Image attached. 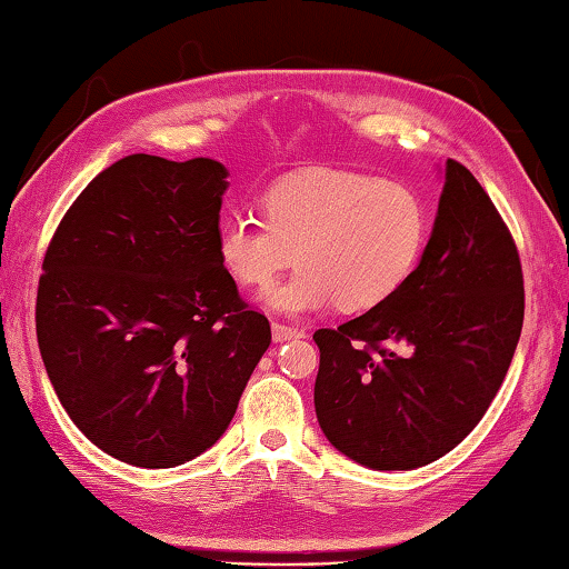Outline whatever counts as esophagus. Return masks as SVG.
Instances as JSON below:
<instances>
[{
    "instance_id": "34e87169",
    "label": "esophagus",
    "mask_w": 569,
    "mask_h": 569,
    "mask_svg": "<svg viewBox=\"0 0 569 569\" xmlns=\"http://www.w3.org/2000/svg\"><path fill=\"white\" fill-rule=\"evenodd\" d=\"M305 332L297 330V327H287V325H279L272 322V340L274 342H290V340H302Z\"/></svg>"
}]
</instances>
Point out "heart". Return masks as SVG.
Wrapping results in <instances>:
<instances>
[{
	"instance_id": "obj_1",
	"label": "heart",
	"mask_w": 569,
	"mask_h": 569,
	"mask_svg": "<svg viewBox=\"0 0 569 569\" xmlns=\"http://www.w3.org/2000/svg\"><path fill=\"white\" fill-rule=\"evenodd\" d=\"M427 239V209L402 182L360 172L292 174L262 197V219L229 214L217 227L214 252L242 287H269L292 262L300 269L272 287L274 312L302 317L362 312L390 300L412 277Z\"/></svg>"
}]
</instances>
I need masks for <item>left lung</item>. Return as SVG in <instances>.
<instances>
[{"label":"left lung","mask_w":569,"mask_h":569,"mask_svg":"<svg viewBox=\"0 0 569 569\" xmlns=\"http://www.w3.org/2000/svg\"><path fill=\"white\" fill-rule=\"evenodd\" d=\"M522 317L510 229L470 169L447 159L430 242L402 290L337 330L315 332L325 437L370 470L440 460L495 400Z\"/></svg>","instance_id":"8db88e82"}]
</instances>
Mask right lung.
I'll list each match as a JSON object with an SVG mask.
<instances>
[{
  "mask_svg": "<svg viewBox=\"0 0 569 569\" xmlns=\"http://www.w3.org/2000/svg\"><path fill=\"white\" fill-rule=\"evenodd\" d=\"M227 177L209 157L129 154L49 242L39 352L67 415L114 460L164 470L209 450L272 342L214 252Z\"/></svg>",
  "mask_w": 569,
  "mask_h": 569,
  "instance_id": "1",
  "label": "right lung"
}]
</instances>
